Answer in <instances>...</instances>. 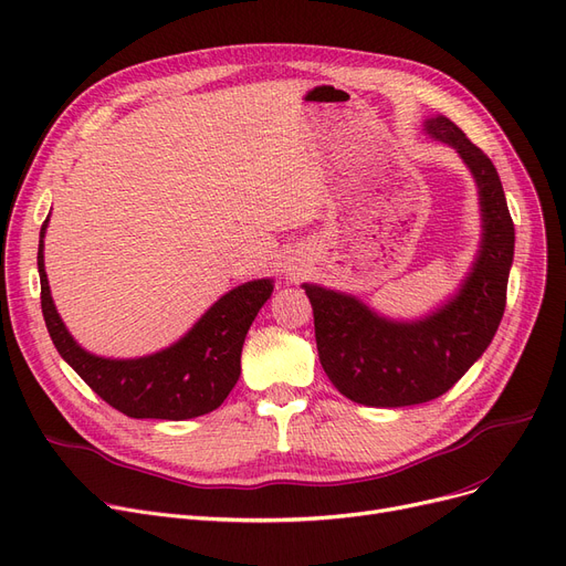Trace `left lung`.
Listing matches in <instances>:
<instances>
[{"instance_id": "obj_1", "label": "left lung", "mask_w": 566, "mask_h": 566, "mask_svg": "<svg viewBox=\"0 0 566 566\" xmlns=\"http://www.w3.org/2000/svg\"><path fill=\"white\" fill-rule=\"evenodd\" d=\"M426 132L455 147L481 196V254L458 296L423 322L396 324L352 296L305 284L324 373L342 396L367 407L444 396L493 342L506 307L515 233L497 168L449 117L428 119Z\"/></svg>"}]
</instances>
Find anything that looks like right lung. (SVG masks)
I'll use <instances>...</instances> for the list:
<instances>
[{"label": "right lung", "mask_w": 566, "mask_h": 566, "mask_svg": "<svg viewBox=\"0 0 566 566\" xmlns=\"http://www.w3.org/2000/svg\"><path fill=\"white\" fill-rule=\"evenodd\" d=\"M39 240L41 310L45 328L60 356L111 407L132 419L185 421L203 416L227 400L240 377L242 342L261 305L273 293V282L254 280L219 298L180 342L159 354L111 360L81 349L53 305L43 268V233Z\"/></svg>", "instance_id": "add662e5"}]
</instances>
